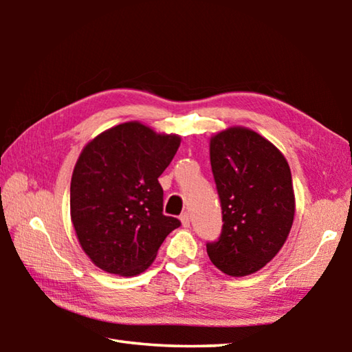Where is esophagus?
Listing matches in <instances>:
<instances>
[{"instance_id": "obj_1", "label": "esophagus", "mask_w": 352, "mask_h": 352, "mask_svg": "<svg viewBox=\"0 0 352 352\" xmlns=\"http://www.w3.org/2000/svg\"><path fill=\"white\" fill-rule=\"evenodd\" d=\"M180 220H182V223H183V226H189V212H183L182 216H180Z\"/></svg>"}]
</instances>
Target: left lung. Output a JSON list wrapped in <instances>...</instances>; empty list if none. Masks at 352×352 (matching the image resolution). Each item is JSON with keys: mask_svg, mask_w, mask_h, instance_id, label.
<instances>
[{"mask_svg": "<svg viewBox=\"0 0 352 352\" xmlns=\"http://www.w3.org/2000/svg\"><path fill=\"white\" fill-rule=\"evenodd\" d=\"M211 169L222 206V231L206 243L217 269L247 276L275 258L295 216L284 155L253 130L231 127L211 138Z\"/></svg>", "mask_w": 352, "mask_h": 352, "instance_id": "left-lung-1", "label": "left lung"}]
</instances>
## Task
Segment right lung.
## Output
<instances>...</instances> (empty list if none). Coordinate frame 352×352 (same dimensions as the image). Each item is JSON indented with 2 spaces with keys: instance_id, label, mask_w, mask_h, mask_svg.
Returning a JSON list of instances; mask_svg holds the SVG:
<instances>
[{
  "instance_id": "1",
  "label": "right lung",
  "mask_w": 352,
  "mask_h": 352,
  "mask_svg": "<svg viewBox=\"0 0 352 352\" xmlns=\"http://www.w3.org/2000/svg\"><path fill=\"white\" fill-rule=\"evenodd\" d=\"M178 146L180 136L126 122L83 147L71 178V220L83 252L99 269L138 275L182 225L163 214L158 183Z\"/></svg>"
}]
</instances>
